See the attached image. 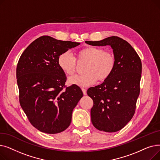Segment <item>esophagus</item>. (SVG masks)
<instances>
[{
	"instance_id": "1",
	"label": "esophagus",
	"mask_w": 160,
	"mask_h": 160,
	"mask_svg": "<svg viewBox=\"0 0 160 160\" xmlns=\"http://www.w3.org/2000/svg\"><path fill=\"white\" fill-rule=\"evenodd\" d=\"M82 92L83 93L84 95H87V92H86V89H84V88H82Z\"/></svg>"
}]
</instances>
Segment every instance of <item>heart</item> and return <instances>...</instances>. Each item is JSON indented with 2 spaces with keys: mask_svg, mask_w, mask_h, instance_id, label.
I'll return each mask as SVG.
<instances>
[{
  "mask_svg": "<svg viewBox=\"0 0 160 160\" xmlns=\"http://www.w3.org/2000/svg\"><path fill=\"white\" fill-rule=\"evenodd\" d=\"M77 62H86L82 75L69 78L70 84L80 87L91 86L97 81L106 80L113 73L116 60L114 54L103 48L94 46H87L77 54L76 58L69 51L62 53L58 58V63L62 71L68 76L73 75L77 69Z\"/></svg>",
  "mask_w": 160,
  "mask_h": 160,
  "instance_id": "obj_1",
  "label": "heart"
}]
</instances>
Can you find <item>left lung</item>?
<instances>
[{
	"mask_svg": "<svg viewBox=\"0 0 160 160\" xmlns=\"http://www.w3.org/2000/svg\"><path fill=\"white\" fill-rule=\"evenodd\" d=\"M93 46L110 45L116 60L114 71L102 83L88 89L93 100L91 109L92 124L100 131L115 132L132 119L140 93L142 64L136 50L117 36L98 41H86Z\"/></svg>",
	"mask_w": 160,
	"mask_h": 160,
	"instance_id": "obj_1",
	"label": "left lung"
}]
</instances>
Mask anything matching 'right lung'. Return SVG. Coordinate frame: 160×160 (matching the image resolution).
I'll list each match as a JSON object with an SVG mask.
<instances>
[{
	"label": "right lung",
	"mask_w": 160,
	"mask_h": 160,
	"mask_svg": "<svg viewBox=\"0 0 160 160\" xmlns=\"http://www.w3.org/2000/svg\"><path fill=\"white\" fill-rule=\"evenodd\" d=\"M79 43L43 36L21 54L16 69L19 102L33 127L49 134L62 132L71 122L72 113L83 93L77 85L66 87L65 74L58 58Z\"/></svg>",
	"instance_id": "1"
}]
</instances>
